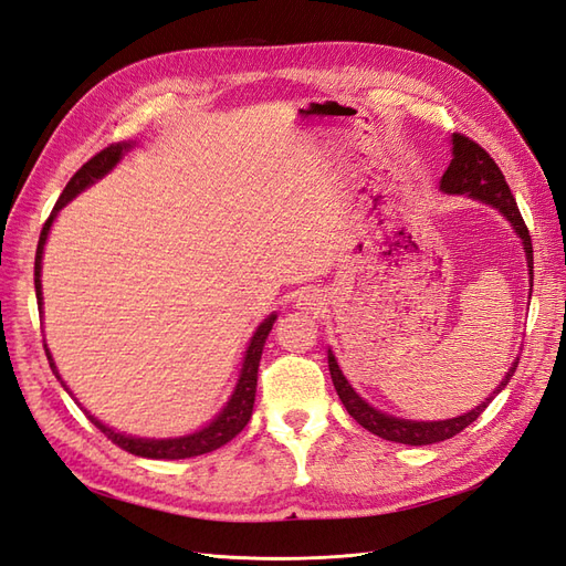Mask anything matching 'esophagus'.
Listing matches in <instances>:
<instances>
[{
  "instance_id": "1",
  "label": "esophagus",
  "mask_w": 566,
  "mask_h": 566,
  "mask_svg": "<svg viewBox=\"0 0 566 566\" xmlns=\"http://www.w3.org/2000/svg\"><path fill=\"white\" fill-rule=\"evenodd\" d=\"M298 306L317 311V306H321V294H303V296H298Z\"/></svg>"
}]
</instances>
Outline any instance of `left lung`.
Here are the masks:
<instances>
[{
  "instance_id": "1",
  "label": "left lung",
  "mask_w": 566,
  "mask_h": 566,
  "mask_svg": "<svg viewBox=\"0 0 566 566\" xmlns=\"http://www.w3.org/2000/svg\"><path fill=\"white\" fill-rule=\"evenodd\" d=\"M452 163H449L447 171L442 174L440 179V188L444 193H467L475 200H483L488 206L497 208L506 220L512 222V227L516 229V234L524 241V251H526V260H528V274H531V286H533V245H531V237H528V227L524 222V217L518 212L516 200L510 191V186L504 181V174L497 167L495 159L490 157L488 150H483L481 145L475 140H471L469 136H461L454 134L452 136ZM327 364H329V375H332V382H335L337 395L342 399V403L349 411V416L358 426H364L366 430H370L373 434H378L382 440L389 442H401V444H432V442H442L454 438L463 428H469L478 416H481L488 403L495 399V395H500L502 389L506 387V382L512 380V375L518 366V358L512 364L510 373L504 375V380L500 382V387L492 392V397H488L481 407H475L473 411L463 413L459 418H449V421H403V418H395V416H387L378 409H373L370 403H366L360 399L354 387L346 382V378L342 375L339 366L332 352L327 354Z\"/></svg>"
}]
</instances>
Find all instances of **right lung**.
Instances as JSON below:
<instances>
[{
    "label": "right lung",
    "mask_w": 566,
    "mask_h": 566,
    "mask_svg": "<svg viewBox=\"0 0 566 566\" xmlns=\"http://www.w3.org/2000/svg\"><path fill=\"white\" fill-rule=\"evenodd\" d=\"M132 150V143H114L107 145L105 150H99L97 155H93L88 163H85L71 181L66 184V188L62 191L60 200H56V206L52 210V214L48 217V222L42 224L40 231V241H38V251H35V296H38V306L42 311V284H40V270H42V249H45V241L50 234V227L54 222L56 212H60L66 202L78 196L83 188H88L93 181H97L99 177H105V174L119 163L122 155ZM277 315H270L265 323H260V327L255 329V335L249 344V352H245L243 358V368L239 375V382L234 395L227 401V407L222 409V413L214 418V421L202 428L193 434H186V438H171V440H143V438H128L124 432H117L107 428L105 423H99L97 418H93L88 411L85 416L91 418V423L105 434L107 440H112L117 447L126 449L128 454H136V457H145V459H188V457H200V454H208L212 449L227 444L229 440H234L237 434L245 428V423L251 421V413H253V401H255V385H258V366H260V356H263V346L265 339L272 329V323ZM48 360H50V368L52 373L60 378V373H56L54 360L50 356V349H45ZM62 380V378H60ZM62 387L66 389V385L62 382Z\"/></svg>",
    "instance_id": "add662e5"
}]
</instances>
